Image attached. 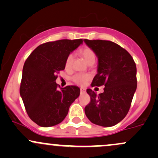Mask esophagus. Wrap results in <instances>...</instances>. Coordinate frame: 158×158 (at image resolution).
I'll use <instances>...</instances> for the list:
<instances>
[{"label":"esophagus","instance_id":"1","mask_svg":"<svg viewBox=\"0 0 158 158\" xmlns=\"http://www.w3.org/2000/svg\"><path fill=\"white\" fill-rule=\"evenodd\" d=\"M80 92H81V94H85V88H80Z\"/></svg>","mask_w":158,"mask_h":158}]
</instances>
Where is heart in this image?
Masks as SVG:
<instances>
[{"mask_svg":"<svg viewBox=\"0 0 158 158\" xmlns=\"http://www.w3.org/2000/svg\"><path fill=\"white\" fill-rule=\"evenodd\" d=\"M80 53L88 64L91 63H94L95 62V60H96V55H95V52L91 49V48L88 47L82 48L80 51ZM73 54H70V55L67 56L65 61L66 68H70L73 64ZM90 78H91V76H90L89 74L77 73L76 74L75 76H73V80L76 83H77V84L82 85H84L88 80H89Z\"/></svg>","mask_w":158,"mask_h":158,"instance_id":"1","label":"heart"}]
</instances>
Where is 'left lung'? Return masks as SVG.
Masks as SVG:
<instances>
[{
  "label": "left lung",
  "mask_w": 158,
  "mask_h": 158,
  "mask_svg": "<svg viewBox=\"0 0 158 158\" xmlns=\"http://www.w3.org/2000/svg\"><path fill=\"white\" fill-rule=\"evenodd\" d=\"M98 57V73L91 86L104 85L99 94L88 88L91 102L85 108L93 124L112 127L127 115L136 90V67L132 56L116 43L101 40H84Z\"/></svg>",
  "instance_id": "8db88e82"
}]
</instances>
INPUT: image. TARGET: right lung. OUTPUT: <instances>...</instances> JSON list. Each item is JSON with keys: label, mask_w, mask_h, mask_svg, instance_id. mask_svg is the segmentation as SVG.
<instances>
[{"label": "right lung", "mask_w": 158, "mask_h": 158, "mask_svg": "<svg viewBox=\"0 0 158 158\" xmlns=\"http://www.w3.org/2000/svg\"><path fill=\"white\" fill-rule=\"evenodd\" d=\"M83 43L82 39L60 40L43 43L25 60L20 95L30 118L40 127L61 122L80 94L75 85L58 89L57 74L65 69L67 56Z\"/></svg>", "instance_id": "obj_1"}]
</instances>
